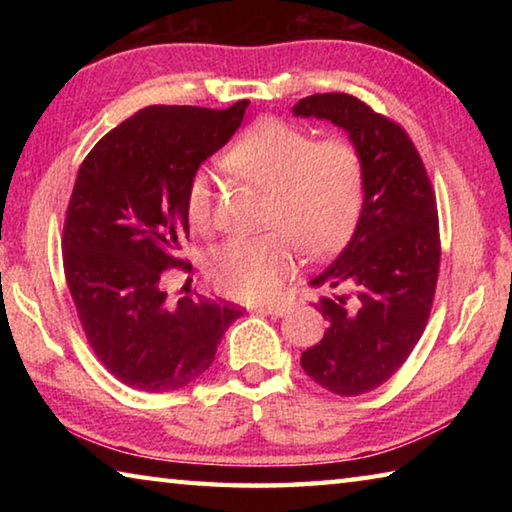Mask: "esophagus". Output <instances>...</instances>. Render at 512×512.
I'll use <instances>...</instances> for the list:
<instances>
[{
  "label": "esophagus",
  "mask_w": 512,
  "mask_h": 512,
  "mask_svg": "<svg viewBox=\"0 0 512 512\" xmlns=\"http://www.w3.org/2000/svg\"><path fill=\"white\" fill-rule=\"evenodd\" d=\"M289 309H291L289 302H271V305H257L255 307L257 314H268V316H277V318L287 316Z\"/></svg>",
  "instance_id": "34e87169"
}]
</instances>
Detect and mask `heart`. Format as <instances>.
Here are the masks:
<instances>
[{"label":"heart","instance_id":"heart-1","mask_svg":"<svg viewBox=\"0 0 512 512\" xmlns=\"http://www.w3.org/2000/svg\"><path fill=\"white\" fill-rule=\"evenodd\" d=\"M228 164L268 192L266 223L277 228L255 237H232L207 255V275L223 296H277L296 266V240L307 255L323 257L341 248L357 228L366 173L348 140L314 142L305 128L268 117L241 133L228 151ZM185 212L192 228H207L212 219L210 169H196L189 178Z\"/></svg>","mask_w":512,"mask_h":512}]
</instances>
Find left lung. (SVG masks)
I'll return each instance as SVG.
<instances>
[{"label": "left lung", "instance_id": "left-lung-1", "mask_svg": "<svg viewBox=\"0 0 512 512\" xmlns=\"http://www.w3.org/2000/svg\"><path fill=\"white\" fill-rule=\"evenodd\" d=\"M293 115L343 128L366 173L352 239L309 282L345 293L320 300L329 325L300 357L318 386L343 397L363 395L395 375L427 325L440 268L436 196L404 128L352 94H311Z\"/></svg>", "mask_w": 512, "mask_h": 512}]
</instances>
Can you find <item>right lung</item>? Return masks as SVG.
Instances as JSON below:
<instances>
[{
    "label": "right lung",
    "mask_w": 512,
    "mask_h": 512,
    "mask_svg": "<svg viewBox=\"0 0 512 512\" xmlns=\"http://www.w3.org/2000/svg\"><path fill=\"white\" fill-rule=\"evenodd\" d=\"M250 101L225 110L149 106L101 137L69 198L63 266L90 348L121 384L169 393L212 366L239 307L203 296L169 300V268L189 237L192 173L241 126Z\"/></svg>",
    "instance_id": "add662e5"
}]
</instances>
